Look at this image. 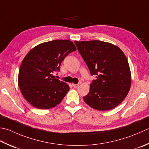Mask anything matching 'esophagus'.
I'll return each mask as SVG.
<instances>
[{"mask_svg": "<svg viewBox=\"0 0 149 149\" xmlns=\"http://www.w3.org/2000/svg\"><path fill=\"white\" fill-rule=\"evenodd\" d=\"M72 86H73V87H74V88H77L79 86V84H72Z\"/></svg>", "mask_w": 149, "mask_h": 149, "instance_id": "esophagus-1", "label": "esophagus"}]
</instances>
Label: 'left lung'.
Segmentation results:
<instances>
[{
  "mask_svg": "<svg viewBox=\"0 0 149 149\" xmlns=\"http://www.w3.org/2000/svg\"><path fill=\"white\" fill-rule=\"evenodd\" d=\"M79 52L96 79L84 102L101 111L111 110L126 97L131 86L129 63L123 51L111 43L94 40L75 41Z\"/></svg>",
  "mask_w": 149,
  "mask_h": 149,
  "instance_id": "8db88e82",
  "label": "left lung"
}]
</instances>
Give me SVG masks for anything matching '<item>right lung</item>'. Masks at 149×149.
<instances>
[{
	"instance_id": "obj_1",
	"label": "right lung",
	"mask_w": 149,
	"mask_h": 149,
	"mask_svg": "<svg viewBox=\"0 0 149 149\" xmlns=\"http://www.w3.org/2000/svg\"><path fill=\"white\" fill-rule=\"evenodd\" d=\"M76 50L69 40H54L36 46L28 52L20 65L19 87L32 106L49 109L59 104L70 89L63 81L54 76L60 70L62 61Z\"/></svg>"
}]
</instances>
